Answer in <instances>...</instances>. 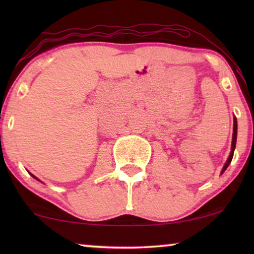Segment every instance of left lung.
Masks as SVG:
<instances>
[{
	"label": "left lung",
	"instance_id": "left-lung-1",
	"mask_svg": "<svg viewBox=\"0 0 254 254\" xmlns=\"http://www.w3.org/2000/svg\"><path fill=\"white\" fill-rule=\"evenodd\" d=\"M236 141H237V120H236V118H234V134H232V144H231V152L230 155H229V157L227 159V163H225L223 169H222V172L223 173L227 168L230 164L231 161H232V157H234V151H235V148H236Z\"/></svg>",
	"mask_w": 254,
	"mask_h": 254
}]
</instances>
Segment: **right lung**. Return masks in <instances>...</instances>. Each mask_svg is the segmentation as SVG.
I'll use <instances>...</instances> for the list:
<instances>
[{"mask_svg":"<svg viewBox=\"0 0 254 254\" xmlns=\"http://www.w3.org/2000/svg\"><path fill=\"white\" fill-rule=\"evenodd\" d=\"M32 177H34V176H32ZM34 178H36V177H34ZM36 179H38V178H36Z\"/></svg>","mask_w":254,"mask_h":254,"instance_id":"right-lung-1","label":"right lung"}]
</instances>
